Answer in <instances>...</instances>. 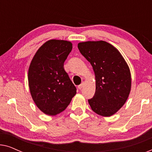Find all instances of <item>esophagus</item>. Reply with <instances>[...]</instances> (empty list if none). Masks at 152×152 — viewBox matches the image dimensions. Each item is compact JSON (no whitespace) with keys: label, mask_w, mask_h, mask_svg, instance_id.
I'll return each instance as SVG.
<instances>
[{"label":"esophagus","mask_w":152,"mask_h":152,"mask_svg":"<svg viewBox=\"0 0 152 152\" xmlns=\"http://www.w3.org/2000/svg\"><path fill=\"white\" fill-rule=\"evenodd\" d=\"M84 86V83L82 82V84H81L80 85H79V86H78V88L80 89V90H81V89H82Z\"/></svg>","instance_id":"1"}]
</instances>
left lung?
<instances>
[{
  "label": "left lung",
  "mask_w": 152,
  "mask_h": 152,
  "mask_svg": "<svg viewBox=\"0 0 152 152\" xmlns=\"http://www.w3.org/2000/svg\"><path fill=\"white\" fill-rule=\"evenodd\" d=\"M77 47L95 72L96 90L88 100L91 109L104 117L113 115L129 95L132 79L128 65L119 51L106 41H86Z\"/></svg>",
  "instance_id": "obj_1"
}]
</instances>
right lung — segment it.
Returning <instances> with one entry per match:
<instances>
[{"label": "right lung", "mask_w": 152, "mask_h": 152, "mask_svg": "<svg viewBox=\"0 0 152 152\" xmlns=\"http://www.w3.org/2000/svg\"><path fill=\"white\" fill-rule=\"evenodd\" d=\"M72 48L70 41H48L30 64L28 82L31 95L37 107L47 115L64 111L76 94V87L64 68Z\"/></svg>", "instance_id": "right-lung-1"}]
</instances>
